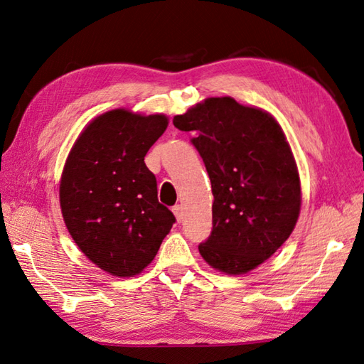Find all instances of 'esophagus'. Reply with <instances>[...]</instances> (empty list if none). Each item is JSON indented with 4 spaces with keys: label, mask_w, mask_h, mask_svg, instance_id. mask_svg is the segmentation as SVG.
Listing matches in <instances>:
<instances>
[{
    "label": "esophagus",
    "mask_w": 364,
    "mask_h": 364,
    "mask_svg": "<svg viewBox=\"0 0 364 364\" xmlns=\"http://www.w3.org/2000/svg\"><path fill=\"white\" fill-rule=\"evenodd\" d=\"M172 211H173V214H175L176 220L181 222V219H183V206H181V205H175V206L172 208Z\"/></svg>",
    "instance_id": "34e87169"
}]
</instances>
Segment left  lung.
<instances>
[{"instance_id": "8db88e82", "label": "left lung", "mask_w": 364, "mask_h": 364, "mask_svg": "<svg viewBox=\"0 0 364 364\" xmlns=\"http://www.w3.org/2000/svg\"><path fill=\"white\" fill-rule=\"evenodd\" d=\"M173 125L192 131L213 188V230L200 255L223 274L258 267L280 249L300 213V178L282 127L231 97L206 98Z\"/></svg>"}]
</instances>
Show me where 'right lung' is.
<instances>
[{
  "mask_svg": "<svg viewBox=\"0 0 364 364\" xmlns=\"http://www.w3.org/2000/svg\"><path fill=\"white\" fill-rule=\"evenodd\" d=\"M167 125L162 114L105 112L84 128L67 158L59 186L67 230L111 275L141 274L175 223L144 162Z\"/></svg>",
  "mask_w": 364,
  "mask_h": 364,
  "instance_id": "add662e5",
  "label": "right lung"
}]
</instances>
